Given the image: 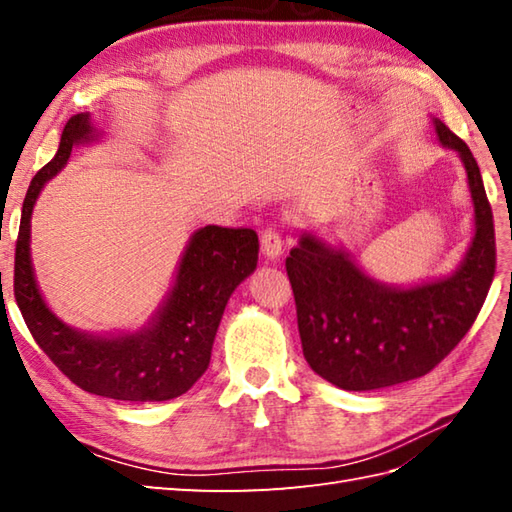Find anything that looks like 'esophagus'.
Wrapping results in <instances>:
<instances>
[{
	"instance_id": "34e87169",
	"label": "esophagus",
	"mask_w": 512,
	"mask_h": 512,
	"mask_svg": "<svg viewBox=\"0 0 512 512\" xmlns=\"http://www.w3.org/2000/svg\"><path fill=\"white\" fill-rule=\"evenodd\" d=\"M281 237L277 228H266L262 233V255L270 262H275V259L281 255Z\"/></svg>"
}]
</instances>
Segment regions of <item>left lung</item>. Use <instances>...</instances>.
<instances>
[{
  "label": "left lung",
  "mask_w": 512,
  "mask_h": 512,
  "mask_svg": "<svg viewBox=\"0 0 512 512\" xmlns=\"http://www.w3.org/2000/svg\"><path fill=\"white\" fill-rule=\"evenodd\" d=\"M433 127L440 145L460 156L473 200L475 233L451 275L391 286L312 231L286 259L303 356L341 389L369 391L429 374L471 330L493 284L495 226L480 167L440 118Z\"/></svg>",
  "instance_id": "8db88e82"
}]
</instances>
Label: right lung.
I'll list each match as a JSON object with an SVG mask.
<instances>
[{"label":"right lung","mask_w":512,"mask_h":512,"mask_svg":"<svg viewBox=\"0 0 512 512\" xmlns=\"http://www.w3.org/2000/svg\"><path fill=\"white\" fill-rule=\"evenodd\" d=\"M99 136L88 112L72 116L57 154L30 182L15 248L17 306L32 339L83 391L132 402L178 398L206 372L226 303L257 268V233L253 228H198L184 248L167 297L140 330L90 334L72 328L39 292L30 257V220L41 189L68 165L72 147L94 143Z\"/></svg>","instance_id":"1"}]
</instances>
